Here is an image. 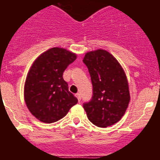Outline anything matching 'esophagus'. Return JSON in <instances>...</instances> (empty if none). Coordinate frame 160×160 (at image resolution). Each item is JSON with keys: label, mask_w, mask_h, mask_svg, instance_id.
<instances>
[{"label": "esophagus", "mask_w": 160, "mask_h": 160, "mask_svg": "<svg viewBox=\"0 0 160 160\" xmlns=\"http://www.w3.org/2000/svg\"><path fill=\"white\" fill-rule=\"evenodd\" d=\"M75 96H76V97H77V98H78V102L81 101V94L78 93V94H75Z\"/></svg>", "instance_id": "34e87169"}]
</instances>
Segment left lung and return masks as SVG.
<instances>
[{
  "label": "left lung",
  "mask_w": 160,
  "mask_h": 160,
  "mask_svg": "<svg viewBox=\"0 0 160 160\" xmlns=\"http://www.w3.org/2000/svg\"><path fill=\"white\" fill-rule=\"evenodd\" d=\"M83 62L93 86L91 99L83 104L87 118L99 128L114 125L123 116L130 102L125 72L115 58L104 49L87 53Z\"/></svg>",
  "instance_id": "8db88e82"
}]
</instances>
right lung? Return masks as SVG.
<instances>
[{"mask_svg":"<svg viewBox=\"0 0 160 160\" xmlns=\"http://www.w3.org/2000/svg\"><path fill=\"white\" fill-rule=\"evenodd\" d=\"M76 58L75 53L54 47L42 53L31 66L24 97L29 111L41 122H57L77 104L78 98L63 79V72Z\"/></svg>","mask_w":160,"mask_h":160,"instance_id":"add662e5","label":"right lung"}]
</instances>
